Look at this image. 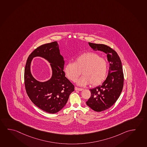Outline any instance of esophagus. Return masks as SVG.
Returning a JSON list of instances; mask_svg holds the SVG:
<instances>
[{
    "mask_svg": "<svg viewBox=\"0 0 147 147\" xmlns=\"http://www.w3.org/2000/svg\"><path fill=\"white\" fill-rule=\"evenodd\" d=\"M75 89L76 90H78V91H82V90H83V89L78 88V87H75Z\"/></svg>",
    "mask_w": 147,
    "mask_h": 147,
    "instance_id": "34e87169",
    "label": "esophagus"
}]
</instances>
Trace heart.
<instances>
[{"label": "heart", "instance_id": "heart-1", "mask_svg": "<svg viewBox=\"0 0 147 147\" xmlns=\"http://www.w3.org/2000/svg\"><path fill=\"white\" fill-rule=\"evenodd\" d=\"M83 76L78 81L80 85L91 84L93 86L100 85L104 81L108 71V64L104 59L94 53L82 54L75 62L67 63L64 68L66 77L75 82L80 76Z\"/></svg>", "mask_w": 147, "mask_h": 147}]
</instances>
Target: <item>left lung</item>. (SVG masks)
<instances>
[{
  "mask_svg": "<svg viewBox=\"0 0 147 147\" xmlns=\"http://www.w3.org/2000/svg\"><path fill=\"white\" fill-rule=\"evenodd\" d=\"M94 51H100L107 54L109 62L108 75L102 85L89 89L91 96L86 102L92 109L100 112L111 107L121 93L123 85V74L121 59L117 52L107 45L89 42Z\"/></svg>",
  "mask_w": 147,
  "mask_h": 147,
  "instance_id": "1",
  "label": "left lung"
}]
</instances>
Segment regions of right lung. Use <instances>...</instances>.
<instances>
[{
    "label": "right lung",
    "instance_id": "add662e5",
    "mask_svg": "<svg viewBox=\"0 0 147 147\" xmlns=\"http://www.w3.org/2000/svg\"><path fill=\"white\" fill-rule=\"evenodd\" d=\"M36 56L43 57L51 63L52 76L49 80L38 82L31 75L30 64ZM64 65V58L57 41L38 47L26 61L24 76L26 93L36 106L49 113H55L62 109L75 89L74 85L65 77Z\"/></svg>",
    "mask_w": 147,
    "mask_h": 147
}]
</instances>
